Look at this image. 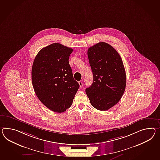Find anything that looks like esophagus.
Listing matches in <instances>:
<instances>
[{
  "label": "esophagus",
  "instance_id": "obj_1",
  "mask_svg": "<svg viewBox=\"0 0 160 160\" xmlns=\"http://www.w3.org/2000/svg\"><path fill=\"white\" fill-rule=\"evenodd\" d=\"M78 84H79L80 87L82 88V86H83V82H81V81H80V82H78Z\"/></svg>",
  "mask_w": 160,
  "mask_h": 160
}]
</instances>
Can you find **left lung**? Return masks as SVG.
Here are the masks:
<instances>
[{
    "instance_id": "1",
    "label": "left lung",
    "mask_w": 160,
    "mask_h": 160,
    "mask_svg": "<svg viewBox=\"0 0 160 160\" xmlns=\"http://www.w3.org/2000/svg\"><path fill=\"white\" fill-rule=\"evenodd\" d=\"M94 81L86 92L95 109L105 111L117 104L124 92L126 74L120 55L112 46L99 42L87 52Z\"/></svg>"
}]
</instances>
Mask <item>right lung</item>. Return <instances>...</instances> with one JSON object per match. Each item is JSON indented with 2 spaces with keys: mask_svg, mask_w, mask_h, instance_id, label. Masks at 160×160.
Here are the masks:
<instances>
[{
  "mask_svg": "<svg viewBox=\"0 0 160 160\" xmlns=\"http://www.w3.org/2000/svg\"><path fill=\"white\" fill-rule=\"evenodd\" d=\"M73 50L59 43L40 50L32 68V82L36 95L47 108L62 113L70 108L79 84L74 80L69 63Z\"/></svg>",
  "mask_w": 160,
  "mask_h": 160,
  "instance_id": "1",
  "label": "right lung"
}]
</instances>
